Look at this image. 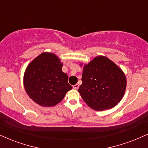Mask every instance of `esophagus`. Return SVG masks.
<instances>
[{
  "mask_svg": "<svg viewBox=\"0 0 148 148\" xmlns=\"http://www.w3.org/2000/svg\"><path fill=\"white\" fill-rule=\"evenodd\" d=\"M73 88L74 89H75V90H77L78 88H79V84H75V85H73Z\"/></svg>",
  "mask_w": 148,
  "mask_h": 148,
  "instance_id": "esophagus-1",
  "label": "esophagus"
}]
</instances>
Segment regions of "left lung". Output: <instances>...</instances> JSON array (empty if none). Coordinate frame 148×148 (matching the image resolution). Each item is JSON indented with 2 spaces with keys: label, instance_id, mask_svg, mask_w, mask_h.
Masks as SVG:
<instances>
[{
  "label": "left lung",
  "instance_id": "obj_1",
  "mask_svg": "<svg viewBox=\"0 0 148 148\" xmlns=\"http://www.w3.org/2000/svg\"><path fill=\"white\" fill-rule=\"evenodd\" d=\"M82 66V64H79ZM79 92L91 108L101 111L114 108L124 95L126 77L123 71L106 56H99L83 66Z\"/></svg>",
  "mask_w": 148,
  "mask_h": 148
}]
</instances>
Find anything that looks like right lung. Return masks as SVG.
Returning a JSON list of instances; mask_svg holds the SVG:
<instances>
[{"label":"right lung","instance_id":"right-lung-1","mask_svg":"<svg viewBox=\"0 0 148 148\" xmlns=\"http://www.w3.org/2000/svg\"><path fill=\"white\" fill-rule=\"evenodd\" d=\"M63 64L56 55L44 52L34 58L24 73L26 92L38 105L51 107L57 105L72 89L68 75L62 71Z\"/></svg>","mask_w":148,"mask_h":148}]
</instances>
